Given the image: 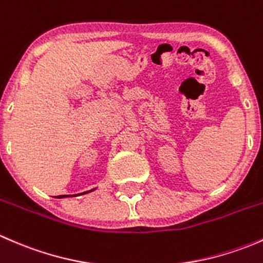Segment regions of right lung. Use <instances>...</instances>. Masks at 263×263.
<instances>
[{"label":"right lung","instance_id":"obj_1","mask_svg":"<svg viewBox=\"0 0 263 263\" xmlns=\"http://www.w3.org/2000/svg\"><path fill=\"white\" fill-rule=\"evenodd\" d=\"M91 191H92V190H91ZM84 193H86V192H84ZM65 196H66V195H63V196H61V197H65ZM73 196H76V195H73ZM61 197H58V198H61Z\"/></svg>","mask_w":263,"mask_h":263}]
</instances>
